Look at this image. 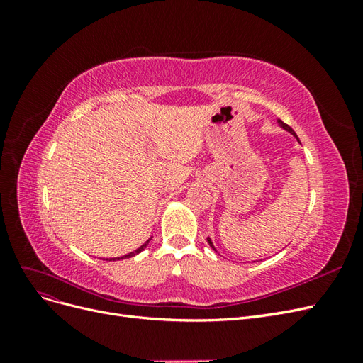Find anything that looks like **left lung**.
Masks as SVG:
<instances>
[{"mask_svg": "<svg viewBox=\"0 0 363 363\" xmlns=\"http://www.w3.org/2000/svg\"><path fill=\"white\" fill-rule=\"evenodd\" d=\"M279 123H280V125H281V127H283L284 130H288V131H289V133H292V135H294V136H295L296 139H298V136H296V135H295V131H294V130H292V128H291V127H289L288 124H284V123H281V121H279ZM298 140H300V139H298ZM207 242H208V245H211V247H212V248L215 250V247H213V244H212V240H211V238H207ZM215 251H216V250H215Z\"/></svg>", "mask_w": 363, "mask_h": 363, "instance_id": "1", "label": "left lung"}]
</instances>
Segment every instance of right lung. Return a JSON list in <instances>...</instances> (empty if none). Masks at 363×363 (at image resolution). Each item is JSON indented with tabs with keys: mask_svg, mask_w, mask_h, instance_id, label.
I'll list each match as a JSON object with an SVG mask.
<instances>
[{
	"mask_svg": "<svg viewBox=\"0 0 363 363\" xmlns=\"http://www.w3.org/2000/svg\"><path fill=\"white\" fill-rule=\"evenodd\" d=\"M150 240H151V239H148V240H147V242H145L144 245H140V247H139L138 250H135L133 252H128V255H125V256H123V257H113V259H111V260H115V259H116V260H119V259H127V257H133L135 255H138V252H140L142 250H144V248H147V245H148V242H150Z\"/></svg>",
	"mask_w": 363,
	"mask_h": 363,
	"instance_id": "obj_1",
	"label": "right lung"
}]
</instances>
